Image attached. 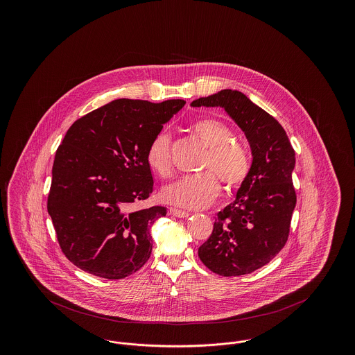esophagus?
I'll list each match as a JSON object with an SVG mask.
<instances>
[{
    "label": "esophagus",
    "instance_id": "1",
    "mask_svg": "<svg viewBox=\"0 0 355 355\" xmlns=\"http://www.w3.org/2000/svg\"><path fill=\"white\" fill-rule=\"evenodd\" d=\"M169 214L170 216H173V217H178V218H186V217H189V216H190L187 211L178 210V209H174V207H170Z\"/></svg>",
    "mask_w": 355,
    "mask_h": 355
}]
</instances>
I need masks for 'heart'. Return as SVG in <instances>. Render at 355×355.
Instances as JSON below:
<instances>
[{
    "label": "heart",
    "instance_id": "b5f03b06",
    "mask_svg": "<svg viewBox=\"0 0 355 355\" xmlns=\"http://www.w3.org/2000/svg\"><path fill=\"white\" fill-rule=\"evenodd\" d=\"M193 133L207 148L198 175L185 177L171 185L165 186L161 198L170 205L198 210L214 202L220 194V182L227 190H234L248 177L250 161L243 146L233 142L234 135L223 122L214 119L196 121ZM146 161L150 169L159 177L168 178L173 170L171 141L166 132L154 135L146 152Z\"/></svg>",
    "mask_w": 355,
    "mask_h": 355
}]
</instances>
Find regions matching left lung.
I'll return each mask as SVG.
<instances>
[{"mask_svg":"<svg viewBox=\"0 0 355 355\" xmlns=\"http://www.w3.org/2000/svg\"><path fill=\"white\" fill-rule=\"evenodd\" d=\"M191 106L225 109L246 135L253 155L236 200L218 213L198 257L206 268L223 277L253 272L286 243L297 202L291 181L295 153L279 122L238 90L223 89Z\"/></svg>","mask_w":355,"mask_h":355,"instance_id":"1","label":"left lung"}]
</instances>
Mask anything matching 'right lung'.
Returning <instances> with one entry per match:
<instances>
[{"instance_id": "add662e5", "label": "right lung", "mask_w": 355, "mask_h": 355, "mask_svg": "<svg viewBox=\"0 0 355 355\" xmlns=\"http://www.w3.org/2000/svg\"><path fill=\"white\" fill-rule=\"evenodd\" d=\"M185 103L119 98L69 128L54 157L48 211L62 253L81 270L121 279L149 259L150 227L166 209L133 203L152 194L149 144Z\"/></svg>"}]
</instances>
